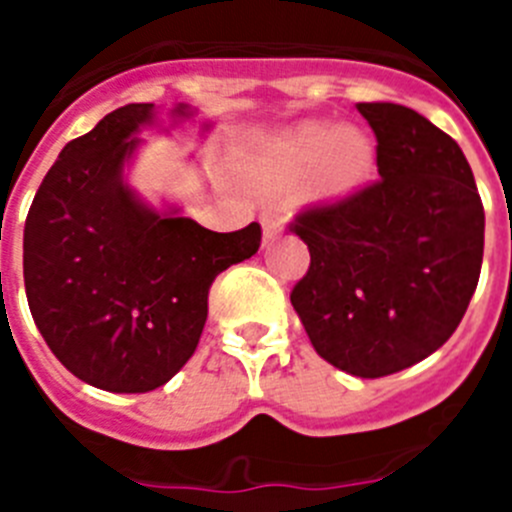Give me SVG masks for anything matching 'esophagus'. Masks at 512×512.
Here are the masks:
<instances>
[{
	"mask_svg": "<svg viewBox=\"0 0 512 512\" xmlns=\"http://www.w3.org/2000/svg\"><path fill=\"white\" fill-rule=\"evenodd\" d=\"M261 228H264V243H271L279 233H282V217L266 212V215L261 217Z\"/></svg>",
	"mask_w": 512,
	"mask_h": 512,
	"instance_id": "esophagus-1",
	"label": "esophagus"
}]
</instances>
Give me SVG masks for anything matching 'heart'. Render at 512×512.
Returning <instances> with one entry per match:
<instances>
[{
  "label": "heart",
  "instance_id": "heart-1",
  "mask_svg": "<svg viewBox=\"0 0 512 512\" xmlns=\"http://www.w3.org/2000/svg\"><path fill=\"white\" fill-rule=\"evenodd\" d=\"M374 166L377 148L364 130L310 120L261 143L243 169L248 182L266 192L287 187L307 170L305 194L312 202H343L369 182Z\"/></svg>",
  "mask_w": 512,
  "mask_h": 512
}]
</instances>
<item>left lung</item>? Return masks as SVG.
Listing matches in <instances>:
<instances>
[{
    "instance_id": "8db88e82",
    "label": "left lung",
    "mask_w": 512,
    "mask_h": 512,
    "mask_svg": "<svg viewBox=\"0 0 512 512\" xmlns=\"http://www.w3.org/2000/svg\"><path fill=\"white\" fill-rule=\"evenodd\" d=\"M379 182L295 217L310 269L292 307L328 364L402 372L449 341L479 282L485 207L459 143L410 107L359 102Z\"/></svg>"
}]
</instances>
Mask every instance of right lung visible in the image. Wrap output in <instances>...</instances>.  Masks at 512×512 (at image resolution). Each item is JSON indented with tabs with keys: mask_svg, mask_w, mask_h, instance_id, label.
<instances>
[{
	"mask_svg": "<svg viewBox=\"0 0 512 512\" xmlns=\"http://www.w3.org/2000/svg\"><path fill=\"white\" fill-rule=\"evenodd\" d=\"M169 117L179 125L194 110L176 104ZM156 122L153 104H125L66 143L22 238L27 305L48 348L81 382L128 395L187 364L215 277L261 246L259 223L215 233L130 189L125 166Z\"/></svg>",
	"mask_w": 512,
	"mask_h": 512,
	"instance_id": "add662e5",
	"label": "right lung"
}]
</instances>
